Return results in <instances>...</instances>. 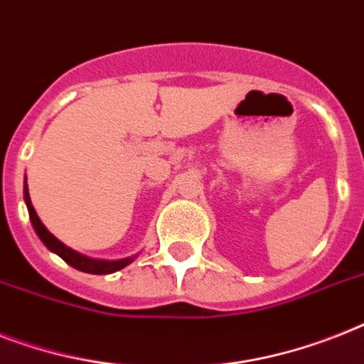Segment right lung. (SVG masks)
Wrapping results in <instances>:
<instances>
[{
  "instance_id": "obj_1",
  "label": "right lung",
  "mask_w": 364,
  "mask_h": 364,
  "mask_svg": "<svg viewBox=\"0 0 364 364\" xmlns=\"http://www.w3.org/2000/svg\"><path fill=\"white\" fill-rule=\"evenodd\" d=\"M23 202L28 205L29 211V220L33 224L35 233L38 235V239L43 241L44 247L50 250V252L58 254L59 258H63L70 267L78 269V271H84V273L91 274H110L119 271V269L127 267L129 264L134 262L136 256H129V258H121V259H97L90 258V256H84V254L76 252L70 247H67L65 243H61L55 235L48 232V228L41 223L37 211H35L33 203H31V198H29V188H28V179H23Z\"/></svg>"
}]
</instances>
